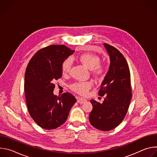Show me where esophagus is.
Here are the masks:
<instances>
[{"label":"esophagus","mask_w":157,"mask_h":157,"mask_svg":"<svg viewBox=\"0 0 157 157\" xmlns=\"http://www.w3.org/2000/svg\"><path fill=\"white\" fill-rule=\"evenodd\" d=\"M86 101V100L82 98H77V102L79 103V104H83Z\"/></svg>","instance_id":"1"}]
</instances>
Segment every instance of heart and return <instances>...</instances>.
Instances as JSON below:
<instances>
[{"label": "heart", "mask_w": 157, "mask_h": 157, "mask_svg": "<svg viewBox=\"0 0 157 157\" xmlns=\"http://www.w3.org/2000/svg\"><path fill=\"white\" fill-rule=\"evenodd\" d=\"M79 59L83 64L87 67L88 68L91 69L92 73L96 75H99L101 74L104 70L103 66L101 64H99L100 61L99 57L94 54L89 53H82L79 56ZM71 66L72 59L71 58H68L64 59L61 66L63 73L64 74L68 73L71 70ZM93 84L94 82L93 81H88L84 82L79 81L73 84L71 86V88L73 91L78 93L85 94L93 87Z\"/></svg>", "instance_id": "obj_1"}]
</instances>
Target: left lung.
<instances>
[{"label":"left lung","instance_id":"left-lung-1","mask_svg":"<svg viewBox=\"0 0 157 157\" xmlns=\"http://www.w3.org/2000/svg\"><path fill=\"white\" fill-rule=\"evenodd\" d=\"M110 57V66L101 83L99 95L105 96L102 103L91 100L93 110L89 122L96 128L109 131L124 119L132 98L130 73L123 55L115 47L104 43Z\"/></svg>","mask_w":157,"mask_h":157}]
</instances>
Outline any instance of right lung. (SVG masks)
<instances>
[{
  "label": "right lung",
  "instance_id": "right-lung-1",
  "mask_svg": "<svg viewBox=\"0 0 157 157\" xmlns=\"http://www.w3.org/2000/svg\"><path fill=\"white\" fill-rule=\"evenodd\" d=\"M64 44H53L38 50L30 60L25 75V94L29 113L44 129L63 124L76 102L70 93L55 96V80L62 76V63L74 53Z\"/></svg>",
  "mask_w": 157,
  "mask_h": 157
}]
</instances>
